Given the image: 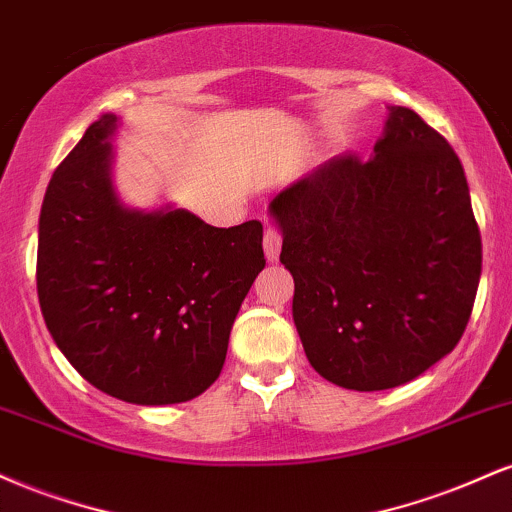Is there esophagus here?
<instances>
[{
    "mask_svg": "<svg viewBox=\"0 0 512 512\" xmlns=\"http://www.w3.org/2000/svg\"><path fill=\"white\" fill-rule=\"evenodd\" d=\"M282 249V232L278 227L268 225L266 232H263V251H266L268 261H278Z\"/></svg>",
    "mask_w": 512,
    "mask_h": 512,
    "instance_id": "esophagus-1",
    "label": "esophagus"
}]
</instances>
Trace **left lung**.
Instances as JSON below:
<instances>
[{
    "label": "left lung",
    "mask_w": 512,
    "mask_h": 512,
    "mask_svg": "<svg viewBox=\"0 0 512 512\" xmlns=\"http://www.w3.org/2000/svg\"><path fill=\"white\" fill-rule=\"evenodd\" d=\"M374 153L338 155L270 201L306 359L364 393L453 352L482 275V234L446 138L410 107H390Z\"/></svg>",
    "instance_id": "left-lung-1"
}]
</instances>
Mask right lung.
Here are the masks:
<instances>
[{
    "mask_svg": "<svg viewBox=\"0 0 512 512\" xmlns=\"http://www.w3.org/2000/svg\"><path fill=\"white\" fill-rule=\"evenodd\" d=\"M117 117L102 114L45 191L38 299L90 386L134 405L186 402L215 383L239 306L266 266L263 225L124 208L112 189Z\"/></svg>",
    "mask_w": 512,
    "mask_h": 512,
    "instance_id": "obj_1",
    "label": "right lung"
}]
</instances>
